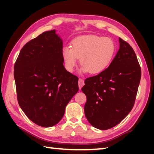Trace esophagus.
<instances>
[{
  "label": "esophagus",
  "instance_id": "obj_1",
  "mask_svg": "<svg viewBox=\"0 0 154 154\" xmlns=\"http://www.w3.org/2000/svg\"><path fill=\"white\" fill-rule=\"evenodd\" d=\"M84 81H83V79H79V82H78V85H79V89H81V88H82L83 85H84Z\"/></svg>",
  "mask_w": 154,
  "mask_h": 154
}]
</instances>
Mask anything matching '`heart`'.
<instances>
[{"mask_svg": "<svg viewBox=\"0 0 154 154\" xmlns=\"http://www.w3.org/2000/svg\"><path fill=\"white\" fill-rule=\"evenodd\" d=\"M116 50V44L111 38L90 35L75 38L71 47L64 46L62 54L65 67L69 72H73L79 58L80 64L82 65L80 72H89L96 75L107 69Z\"/></svg>", "mask_w": 154, "mask_h": 154, "instance_id": "heart-1", "label": "heart"}]
</instances>
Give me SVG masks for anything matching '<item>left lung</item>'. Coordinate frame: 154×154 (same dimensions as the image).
<instances>
[{"instance_id":"1","label":"left lung","mask_w":154,"mask_h":154,"mask_svg":"<svg viewBox=\"0 0 154 154\" xmlns=\"http://www.w3.org/2000/svg\"><path fill=\"white\" fill-rule=\"evenodd\" d=\"M119 49L107 69L87 78L82 92L87 97L85 116L99 130L111 128L133 107L141 71L133 49L119 38Z\"/></svg>"}]
</instances>
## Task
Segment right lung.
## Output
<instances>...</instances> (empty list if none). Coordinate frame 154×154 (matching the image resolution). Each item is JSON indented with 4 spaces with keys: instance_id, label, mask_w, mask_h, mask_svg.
<instances>
[{
    "instance_id": "1",
    "label": "right lung",
    "mask_w": 154,
    "mask_h": 154,
    "mask_svg": "<svg viewBox=\"0 0 154 154\" xmlns=\"http://www.w3.org/2000/svg\"><path fill=\"white\" fill-rule=\"evenodd\" d=\"M62 40L56 30L46 31L21 49L14 66L19 105L42 127L55 126L78 90V77L63 65Z\"/></svg>"
}]
</instances>
